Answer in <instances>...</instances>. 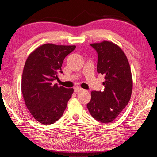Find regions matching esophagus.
<instances>
[{"label": "esophagus", "mask_w": 157, "mask_h": 157, "mask_svg": "<svg viewBox=\"0 0 157 157\" xmlns=\"http://www.w3.org/2000/svg\"><path fill=\"white\" fill-rule=\"evenodd\" d=\"M82 90H83V89L80 87H75L74 88V92L75 93H79V92H81Z\"/></svg>", "instance_id": "obj_1"}]
</instances>
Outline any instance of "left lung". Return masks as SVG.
Returning <instances> with one entry per match:
<instances>
[{
  "label": "left lung",
  "mask_w": 157,
  "mask_h": 157,
  "mask_svg": "<svg viewBox=\"0 0 157 157\" xmlns=\"http://www.w3.org/2000/svg\"><path fill=\"white\" fill-rule=\"evenodd\" d=\"M90 45L98 55L97 72L105 75L103 91H93L87 104L90 115L103 123L111 122L127 105L133 89L130 65L121 48L104 41Z\"/></svg>",
  "instance_id": "1"
}]
</instances>
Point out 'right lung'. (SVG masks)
Wrapping results in <instances>:
<instances>
[{
  "instance_id": "add662e5",
  "label": "right lung",
  "mask_w": 157,
  "mask_h": 157,
  "mask_svg": "<svg viewBox=\"0 0 157 157\" xmlns=\"http://www.w3.org/2000/svg\"><path fill=\"white\" fill-rule=\"evenodd\" d=\"M75 45L46 44L36 48L26 61L21 78L25 104L36 121L44 125L59 120L73 93V88L58 86L52 82L63 73L61 67Z\"/></svg>"
}]
</instances>
